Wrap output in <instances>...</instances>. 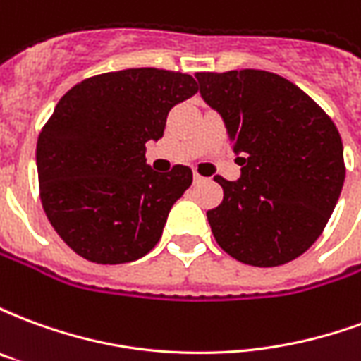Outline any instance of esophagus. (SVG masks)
<instances>
[{
  "mask_svg": "<svg viewBox=\"0 0 361 361\" xmlns=\"http://www.w3.org/2000/svg\"><path fill=\"white\" fill-rule=\"evenodd\" d=\"M204 181V178L203 176H201V173H193V183H203Z\"/></svg>",
  "mask_w": 361,
  "mask_h": 361,
  "instance_id": "34e87169",
  "label": "esophagus"
}]
</instances>
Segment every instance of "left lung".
Segmentation results:
<instances>
[{
	"instance_id": "1",
	"label": "left lung",
	"mask_w": 361,
	"mask_h": 361,
	"mask_svg": "<svg viewBox=\"0 0 361 361\" xmlns=\"http://www.w3.org/2000/svg\"><path fill=\"white\" fill-rule=\"evenodd\" d=\"M240 154L242 178L216 176L224 199L207 212L230 257L279 267L323 234L346 176L334 121L300 87L261 69L195 73Z\"/></svg>"
}]
</instances>
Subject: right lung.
Returning a JSON list of instances; mask_svg holds the SVG:
<instances>
[{
  "label": "right lung",
  "mask_w": 361,
  "mask_h": 361,
  "mask_svg": "<svg viewBox=\"0 0 361 361\" xmlns=\"http://www.w3.org/2000/svg\"><path fill=\"white\" fill-rule=\"evenodd\" d=\"M197 90L191 75L139 67L94 75L61 96L38 137L36 166L44 212L77 255L119 265L157 245L193 172H154L145 142L158 141L168 111Z\"/></svg>",
  "instance_id": "1"
}]
</instances>
